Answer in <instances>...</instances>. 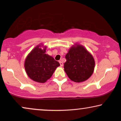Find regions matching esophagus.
<instances>
[{
	"instance_id": "esophagus-1",
	"label": "esophagus",
	"mask_w": 121,
	"mask_h": 121,
	"mask_svg": "<svg viewBox=\"0 0 121 121\" xmlns=\"http://www.w3.org/2000/svg\"><path fill=\"white\" fill-rule=\"evenodd\" d=\"M59 63H60V65L61 67L63 66V63L62 62H61V61H59Z\"/></svg>"
}]
</instances>
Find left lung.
<instances>
[{
  "label": "left lung",
  "instance_id": "obj_1",
  "mask_svg": "<svg viewBox=\"0 0 121 121\" xmlns=\"http://www.w3.org/2000/svg\"><path fill=\"white\" fill-rule=\"evenodd\" d=\"M65 58L64 70L72 81L81 82L91 76L95 68V60L83 47L80 45L72 47Z\"/></svg>",
  "mask_w": 121,
  "mask_h": 121
}]
</instances>
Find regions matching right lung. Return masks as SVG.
Returning a JSON list of instances; mask_svg holds the SVG:
<instances>
[{
  "mask_svg": "<svg viewBox=\"0 0 121 121\" xmlns=\"http://www.w3.org/2000/svg\"><path fill=\"white\" fill-rule=\"evenodd\" d=\"M45 48L36 47L26 57L24 67L26 74L33 81L44 83L52 76L60 64L52 57L45 53Z\"/></svg>",
  "mask_w": 121,
  "mask_h": 121,
  "instance_id": "right-lung-1",
  "label": "right lung"
}]
</instances>
